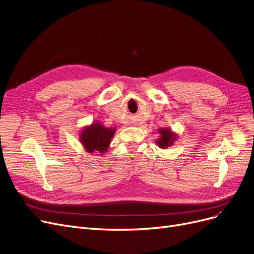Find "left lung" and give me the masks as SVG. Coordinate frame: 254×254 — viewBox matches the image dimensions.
Here are the masks:
<instances>
[{"mask_svg":"<svg viewBox=\"0 0 254 254\" xmlns=\"http://www.w3.org/2000/svg\"><path fill=\"white\" fill-rule=\"evenodd\" d=\"M158 133H159V137L158 140H156V144L162 149H166L168 147H171V146H173L174 143L178 140V136H179L168 127L159 128Z\"/></svg>","mask_w":254,"mask_h":254,"instance_id":"left-lung-1","label":"left lung"}]
</instances>
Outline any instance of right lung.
Returning a JSON list of instances; mask_svg holds the SVG:
<instances>
[{
    "mask_svg": "<svg viewBox=\"0 0 254 254\" xmlns=\"http://www.w3.org/2000/svg\"><path fill=\"white\" fill-rule=\"evenodd\" d=\"M115 131V127H106L95 121L92 124L84 126L79 131L78 136L83 149L87 152L103 156L108 151Z\"/></svg>",
    "mask_w": 254,
    "mask_h": 254,
    "instance_id": "right-lung-1",
    "label": "right lung"
}]
</instances>
